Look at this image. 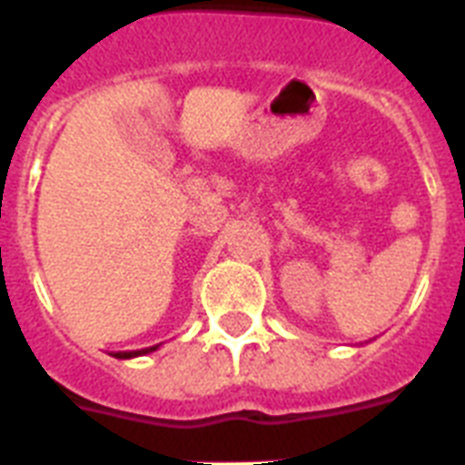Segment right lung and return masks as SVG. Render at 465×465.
Returning <instances> with one entry per match:
<instances>
[{"label":"right lung","instance_id":"add662e5","mask_svg":"<svg viewBox=\"0 0 465 465\" xmlns=\"http://www.w3.org/2000/svg\"><path fill=\"white\" fill-rule=\"evenodd\" d=\"M157 349H160V343H157V346H150V349H143V351H116L114 358H124V361H126V358H135V356H145V353H153V351H157Z\"/></svg>","mask_w":465,"mask_h":465}]
</instances>
